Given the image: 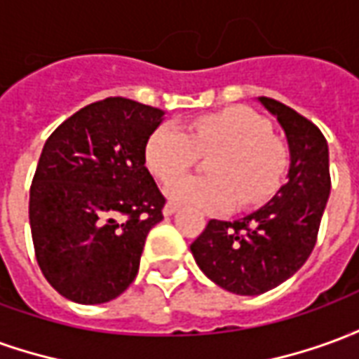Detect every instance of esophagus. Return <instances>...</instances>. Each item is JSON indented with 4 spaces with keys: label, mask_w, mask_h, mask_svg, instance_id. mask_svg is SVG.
Wrapping results in <instances>:
<instances>
[{
    "label": "esophagus",
    "mask_w": 359,
    "mask_h": 359,
    "mask_svg": "<svg viewBox=\"0 0 359 359\" xmlns=\"http://www.w3.org/2000/svg\"><path fill=\"white\" fill-rule=\"evenodd\" d=\"M175 211H177V205H175V203H167V205H165L163 208V215L165 217H169V215H172V213H175Z\"/></svg>",
    "instance_id": "esophagus-1"
}]
</instances>
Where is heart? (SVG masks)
I'll return each mask as SVG.
<instances>
[{
  "instance_id": "obj_1",
  "label": "heart",
  "mask_w": 359,
  "mask_h": 359,
  "mask_svg": "<svg viewBox=\"0 0 359 359\" xmlns=\"http://www.w3.org/2000/svg\"><path fill=\"white\" fill-rule=\"evenodd\" d=\"M200 153L216 154L210 179L181 177ZM146 165L163 182L175 179L165 187L171 203L226 213L236 200L252 208L277 192L288 169V149L271 134L264 115L238 105L194 118L188 133L175 125L156 128L146 144Z\"/></svg>"
}]
</instances>
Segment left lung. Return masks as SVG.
I'll return each mask as SVG.
<instances>
[{
    "mask_svg": "<svg viewBox=\"0 0 359 359\" xmlns=\"http://www.w3.org/2000/svg\"><path fill=\"white\" fill-rule=\"evenodd\" d=\"M259 102L286 134L288 180L264 208L234 223L211 219L190 246L205 277L241 296L267 292L306 264L331 192L323 133L285 103L265 95Z\"/></svg>",
    "mask_w": 359,
    "mask_h": 359,
    "instance_id": "1",
    "label": "left lung"
}]
</instances>
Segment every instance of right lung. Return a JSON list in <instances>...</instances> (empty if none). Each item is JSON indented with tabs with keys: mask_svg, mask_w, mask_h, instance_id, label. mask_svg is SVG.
I'll return each instance as SVG.
<instances>
[{
	"mask_svg": "<svg viewBox=\"0 0 359 359\" xmlns=\"http://www.w3.org/2000/svg\"><path fill=\"white\" fill-rule=\"evenodd\" d=\"M163 111L126 100L90 103L51 133L36 167L28 217L38 265L67 300L103 304L140 267L165 198L146 169Z\"/></svg>",
	"mask_w": 359,
	"mask_h": 359,
	"instance_id": "obj_1",
	"label": "right lung"
}]
</instances>
